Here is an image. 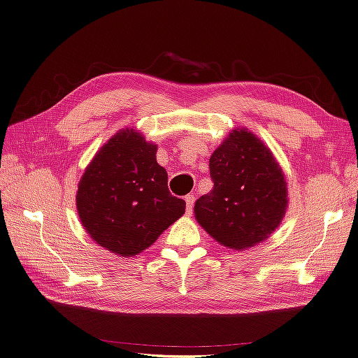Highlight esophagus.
I'll list each match as a JSON object with an SVG mask.
<instances>
[{"label":"esophagus","mask_w":358,"mask_h":358,"mask_svg":"<svg viewBox=\"0 0 358 358\" xmlns=\"http://www.w3.org/2000/svg\"><path fill=\"white\" fill-rule=\"evenodd\" d=\"M193 206H195V195H186V210L190 214L193 211Z\"/></svg>","instance_id":"34e87169"}]
</instances>
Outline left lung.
<instances>
[{"label":"left lung","mask_w":358,"mask_h":358,"mask_svg":"<svg viewBox=\"0 0 358 358\" xmlns=\"http://www.w3.org/2000/svg\"><path fill=\"white\" fill-rule=\"evenodd\" d=\"M213 189L195 203L201 227L220 244L252 248L279 227L288 206L287 182L271 151L240 129L210 157Z\"/></svg>","instance_id":"1"}]
</instances>
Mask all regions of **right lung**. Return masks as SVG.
<instances>
[{"label": "right lung", "instance_id": "right-lung-1", "mask_svg": "<svg viewBox=\"0 0 358 358\" xmlns=\"http://www.w3.org/2000/svg\"><path fill=\"white\" fill-rule=\"evenodd\" d=\"M76 206L91 238L121 257H134L185 214L186 202L169 192L156 145L127 129L110 138L90 163Z\"/></svg>", "mask_w": 358, "mask_h": 358}]
</instances>
